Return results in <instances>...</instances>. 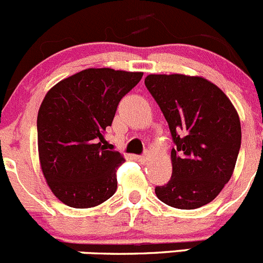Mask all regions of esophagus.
<instances>
[{
	"instance_id": "obj_1",
	"label": "esophagus",
	"mask_w": 263,
	"mask_h": 263,
	"mask_svg": "<svg viewBox=\"0 0 263 263\" xmlns=\"http://www.w3.org/2000/svg\"><path fill=\"white\" fill-rule=\"evenodd\" d=\"M137 160H139L141 164H145L147 161V156L146 155H139L137 156Z\"/></svg>"
}]
</instances>
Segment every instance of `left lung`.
Segmentation results:
<instances>
[{"instance_id":"left-lung-1","label":"left lung","mask_w":263,"mask_h":263,"mask_svg":"<svg viewBox=\"0 0 263 263\" xmlns=\"http://www.w3.org/2000/svg\"><path fill=\"white\" fill-rule=\"evenodd\" d=\"M147 90L168 122L172 178L156 185L166 205L193 210L211 202L229 182L239 154L242 131L229 98L197 76L148 75Z\"/></svg>"}]
</instances>
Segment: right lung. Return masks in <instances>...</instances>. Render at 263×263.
I'll use <instances>...</instances> for the list:
<instances>
[{
	"label": "right lung",
	"instance_id": "add662e5",
	"mask_svg": "<svg viewBox=\"0 0 263 263\" xmlns=\"http://www.w3.org/2000/svg\"><path fill=\"white\" fill-rule=\"evenodd\" d=\"M142 75L87 68L47 92L36 119L39 160L49 188L65 205L94 208L115 195L124 159L108 150L104 134L121 99Z\"/></svg>",
	"mask_w": 263,
	"mask_h": 263
}]
</instances>
